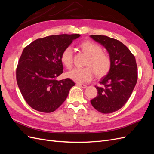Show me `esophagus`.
I'll list each match as a JSON object with an SVG mask.
<instances>
[{
  "instance_id": "34e87169",
  "label": "esophagus",
  "mask_w": 154,
  "mask_h": 154,
  "mask_svg": "<svg viewBox=\"0 0 154 154\" xmlns=\"http://www.w3.org/2000/svg\"><path fill=\"white\" fill-rule=\"evenodd\" d=\"M76 85H77L78 86H79V87H80L83 88H87V85L82 84V83H76Z\"/></svg>"
}]
</instances>
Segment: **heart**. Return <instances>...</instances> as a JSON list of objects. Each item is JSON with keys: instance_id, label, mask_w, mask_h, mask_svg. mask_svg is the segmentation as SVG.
Masks as SVG:
<instances>
[{"instance_id": "b5f03b06", "label": "heart", "mask_w": 154, "mask_h": 154, "mask_svg": "<svg viewBox=\"0 0 154 154\" xmlns=\"http://www.w3.org/2000/svg\"><path fill=\"white\" fill-rule=\"evenodd\" d=\"M79 48L87 56L85 62L87 67L74 69L67 73V76L76 82H85L90 80L94 71L96 76L101 78L109 73L111 68V59L109 55L102 51L101 46L90 40L82 41ZM60 60L63 66L69 69L72 67L73 54L70 47L65 48L60 55Z\"/></svg>"}]
</instances>
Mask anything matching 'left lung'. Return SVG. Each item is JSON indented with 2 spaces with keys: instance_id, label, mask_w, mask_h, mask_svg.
<instances>
[{
  "instance_id": "left-lung-1",
  "label": "left lung",
  "mask_w": 154,
  "mask_h": 154,
  "mask_svg": "<svg viewBox=\"0 0 154 154\" xmlns=\"http://www.w3.org/2000/svg\"><path fill=\"white\" fill-rule=\"evenodd\" d=\"M91 37L103 45L109 53L111 68L95 86L97 95L91 100L93 107L103 114L112 113L125 105L137 80V66L134 55L120 41L104 35Z\"/></svg>"
}]
</instances>
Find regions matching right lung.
Segmentation results:
<instances>
[{
    "mask_svg": "<svg viewBox=\"0 0 154 154\" xmlns=\"http://www.w3.org/2000/svg\"><path fill=\"white\" fill-rule=\"evenodd\" d=\"M80 36H45L32 42L23 50L17 67V82L23 97L31 108L50 113L66 100L75 83L69 78L57 80L63 70L60 55Z\"/></svg>",
    "mask_w": 154,
    "mask_h": 154,
    "instance_id": "right-lung-1",
    "label": "right lung"
}]
</instances>
